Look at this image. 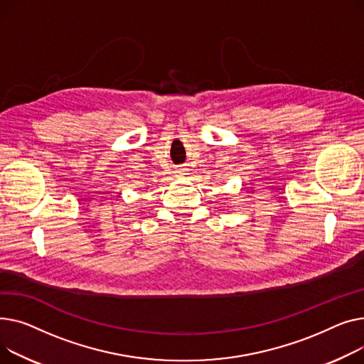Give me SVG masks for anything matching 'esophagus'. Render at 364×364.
<instances>
[{
  "instance_id": "1",
  "label": "esophagus",
  "mask_w": 364,
  "mask_h": 364,
  "mask_svg": "<svg viewBox=\"0 0 364 364\" xmlns=\"http://www.w3.org/2000/svg\"><path fill=\"white\" fill-rule=\"evenodd\" d=\"M186 172H188V170H186V168H176V172H175V175H176L178 178H182V176H185V175H186Z\"/></svg>"
}]
</instances>
